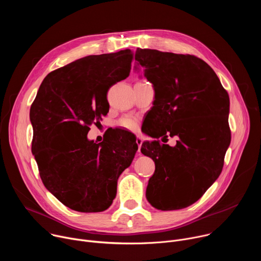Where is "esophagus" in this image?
Returning a JSON list of instances; mask_svg holds the SVG:
<instances>
[{
  "mask_svg": "<svg viewBox=\"0 0 261 261\" xmlns=\"http://www.w3.org/2000/svg\"><path fill=\"white\" fill-rule=\"evenodd\" d=\"M136 143L138 145V154H140V147H141V144H142V139L139 136L136 137Z\"/></svg>",
  "mask_w": 261,
  "mask_h": 261,
  "instance_id": "34e87169",
  "label": "esophagus"
}]
</instances>
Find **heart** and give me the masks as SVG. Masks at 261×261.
Returning <instances> with one entry per match:
<instances>
[{
    "instance_id": "b5f03b06",
    "label": "heart",
    "mask_w": 261,
    "mask_h": 261,
    "mask_svg": "<svg viewBox=\"0 0 261 261\" xmlns=\"http://www.w3.org/2000/svg\"><path fill=\"white\" fill-rule=\"evenodd\" d=\"M120 125L126 129L133 131V130H136V128H137V120L134 118H131V117H127V118H124L121 120Z\"/></svg>"
}]
</instances>
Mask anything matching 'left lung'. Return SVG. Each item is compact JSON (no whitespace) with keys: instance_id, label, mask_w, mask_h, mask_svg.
Returning a JSON list of instances; mask_svg holds the SVG:
<instances>
[{"instance_id":"obj_1","label":"left lung","mask_w":261,"mask_h":261,"mask_svg":"<svg viewBox=\"0 0 261 261\" xmlns=\"http://www.w3.org/2000/svg\"><path fill=\"white\" fill-rule=\"evenodd\" d=\"M135 61L155 91L144 133L166 141L178 138L174 146L159 140L142 143L141 153L156 166L146 199L161 211L187 207L222 171L231 139L228 93L215 71L195 56L137 48Z\"/></svg>"}]
</instances>
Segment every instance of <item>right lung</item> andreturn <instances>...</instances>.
Segmentation results:
<instances>
[{
  "instance_id": "right-lung-1",
  "label": "right lung",
  "mask_w": 261,
  "mask_h": 261,
  "mask_svg": "<svg viewBox=\"0 0 261 261\" xmlns=\"http://www.w3.org/2000/svg\"><path fill=\"white\" fill-rule=\"evenodd\" d=\"M132 60L125 49L74 61L47 74L31 106L32 153L40 177L71 210H107L137 151L135 136L125 130L100 143L87 137L90 126L107 115V92L129 76Z\"/></svg>"
}]
</instances>
